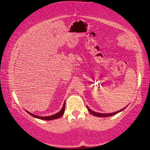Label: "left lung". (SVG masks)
<instances>
[{"label": "left lung", "instance_id": "1", "mask_svg": "<svg viewBox=\"0 0 150 150\" xmlns=\"http://www.w3.org/2000/svg\"><path fill=\"white\" fill-rule=\"evenodd\" d=\"M87 108H88V110L89 112L90 113H91V114H92L93 115H94V116H98V117H108V116H113V115H115L117 114V113H118V112H120V111H122L123 110H125V108H126V107L124 108L123 109H122V110H120V111H116V112H112V113H108V114H103V113H99V112H94V111H92L91 110V109H89L88 106H87Z\"/></svg>", "mask_w": 150, "mask_h": 150}]
</instances>
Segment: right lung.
Here are the masks:
<instances>
[{"label":"right lung","mask_w":150,"mask_h":150,"mask_svg":"<svg viewBox=\"0 0 150 150\" xmlns=\"http://www.w3.org/2000/svg\"><path fill=\"white\" fill-rule=\"evenodd\" d=\"M64 110H65V102L64 103V105H63V107L62 108V110L56 114L52 115V116H39L37 115H35L33 113H30V112L26 111V112L28 113V114L32 116H33L34 117H36V118H38L40 120H55V119H58L60 117H61L63 114H64Z\"/></svg>","instance_id":"1"}]
</instances>
